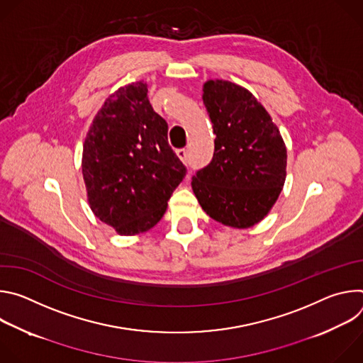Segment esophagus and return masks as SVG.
Returning <instances> with one entry per match:
<instances>
[{"mask_svg":"<svg viewBox=\"0 0 363 363\" xmlns=\"http://www.w3.org/2000/svg\"><path fill=\"white\" fill-rule=\"evenodd\" d=\"M177 155H178V158H179L182 162H186V158H188L186 149H178V150H177Z\"/></svg>","mask_w":363,"mask_h":363,"instance_id":"obj_1","label":"esophagus"}]
</instances>
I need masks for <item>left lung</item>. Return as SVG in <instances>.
Segmentation results:
<instances>
[{"instance_id": "obj_1", "label": "left lung", "mask_w": 363, "mask_h": 363, "mask_svg": "<svg viewBox=\"0 0 363 363\" xmlns=\"http://www.w3.org/2000/svg\"><path fill=\"white\" fill-rule=\"evenodd\" d=\"M202 100L216 133L214 157L192 178V191L213 220L234 228L260 223L284 181L287 149L279 128L247 89L208 80Z\"/></svg>"}]
</instances>
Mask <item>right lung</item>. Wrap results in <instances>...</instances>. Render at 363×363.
Here are the masks:
<instances>
[{
    "mask_svg": "<svg viewBox=\"0 0 363 363\" xmlns=\"http://www.w3.org/2000/svg\"><path fill=\"white\" fill-rule=\"evenodd\" d=\"M82 172L93 214L118 234L145 233L161 221L186 168L146 83L123 86L103 103L84 139Z\"/></svg>",
    "mask_w": 363,
    "mask_h": 363,
    "instance_id": "add662e5",
    "label": "right lung"
}]
</instances>
